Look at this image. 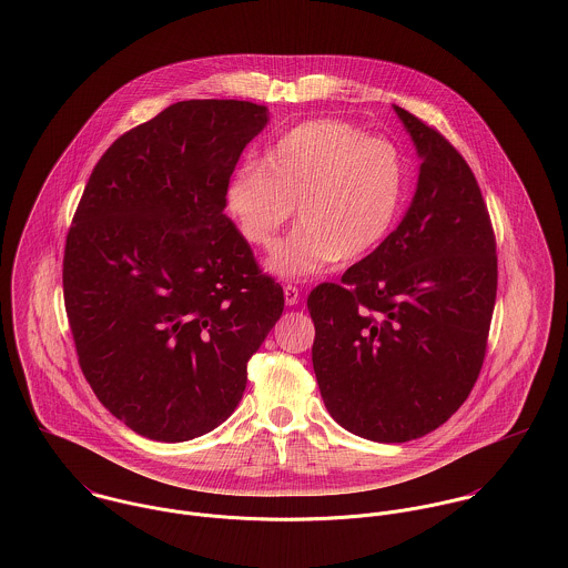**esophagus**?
<instances>
[{
	"label": "esophagus",
	"instance_id": "esophagus-1",
	"mask_svg": "<svg viewBox=\"0 0 568 568\" xmlns=\"http://www.w3.org/2000/svg\"><path fill=\"white\" fill-rule=\"evenodd\" d=\"M283 294H285V305H290V307L298 305V301H301V292H298V287H294V285H285V287H283Z\"/></svg>",
	"mask_w": 568,
	"mask_h": 568
}]
</instances>
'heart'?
<instances>
[{"mask_svg":"<svg viewBox=\"0 0 568 568\" xmlns=\"http://www.w3.org/2000/svg\"><path fill=\"white\" fill-rule=\"evenodd\" d=\"M405 195L398 150L359 128L314 120L285 132L261 165L240 168L224 191L226 213L256 248H274L294 215L298 229L267 261L283 278H310L355 261L389 235Z\"/></svg>","mask_w":568,"mask_h":568,"instance_id":"b5f03b06","label":"heart"}]
</instances>
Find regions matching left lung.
<instances>
[{
    "label": "left lung",
    "instance_id": "8db88e82",
    "mask_svg": "<svg viewBox=\"0 0 568 568\" xmlns=\"http://www.w3.org/2000/svg\"><path fill=\"white\" fill-rule=\"evenodd\" d=\"M394 113L423 161L412 204L339 285L307 298L328 414L387 444L427 436L468 398L497 298V244L475 174L438 130Z\"/></svg>",
    "mask_w": 568,
    "mask_h": 568
}]
</instances>
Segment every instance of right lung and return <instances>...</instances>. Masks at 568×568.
Segmentation results:
<instances>
[{"label": "right lung", "mask_w": 568, "mask_h": 568, "mask_svg": "<svg viewBox=\"0 0 568 568\" xmlns=\"http://www.w3.org/2000/svg\"><path fill=\"white\" fill-rule=\"evenodd\" d=\"M267 120L253 102H176L102 154L75 209L63 292L78 362L143 438L222 425L283 314V287L224 213L226 183Z\"/></svg>", "instance_id": "add662e5"}]
</instances>
